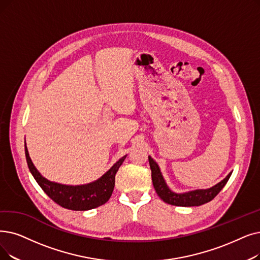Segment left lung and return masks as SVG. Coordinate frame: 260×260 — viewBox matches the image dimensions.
Returning a JSON list of instances; mask_svg holds the SVG:
<instances>
[{
    "mask_svg": "<svg viewBox=\"0 0 260 260\" xmlns=\"http://www.w3.org/2000/svg\"><path fill=\"white\" fill-rule=\"evenodd\" d=\"M149 162H150L151 171H152V182H153V186L155 188L156 193L164 202L174 206H183V207L200 206V205L205 204V203L210 202L211 200H213L217 197V194L222 190V188L226 185L232 175V172H231L222 180V182H220L219 184L209 189L196 190V191H191V192L177 194L172 192V191L168 188L162 178L159 168H158L157 164L150 156H149Z\"/></svg>",
    "mask_w": 260,
    "mask_h": 260,
    "instance_id": "8db88e82",
    "label": "left lung"
}]
</instances>
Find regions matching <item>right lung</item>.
Wrapping results in <instances>:
<instances>
[{"label": "right lung", "mask_w": 260, "mask_h": 260, "mask_svg": "<svg viewBox=\"0 0 260 260\" xmlns=\"http://www.w3.org/2000/svg\"><path fill=\"white\" fill-rule=\"evenodd\" d=\"M25 156L29 171L41 189L56 204L70 210H89L105 204L114 191L116 174L126 158V156H123L109 171L94 183L83 186H66L50 182L37 171L30 160L26 145Z\"/></svg>", "instance_id": "add662e5"}]
</instances>
